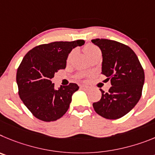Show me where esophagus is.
Wrapping results in <instances>:
<instances>
[{"label":"esophagus","mask_w":155,"mask_h":155,"mask_svg":"<svg viewBox=\"0 0 155 155\" xmlns=\"http://www.w3.org/2000/svg\"><path fill=\"white\" fill-rule=\"evenodd\" d=\"M80 88L81 89H85V90H86V89H88L89 87H88L87 86H86V85H81Z\"/></svg>","instance_id":"esophagus-1"}]
</instances>
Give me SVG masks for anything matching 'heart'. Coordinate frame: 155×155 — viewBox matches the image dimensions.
Masks as SVG:
<instances>
[{"instance_id": "b5f03b06", "label": "heart", "mask_w": 155, "mask_h": 155, "mask_svg": "<svg viewBox=\"0 0 155 155\" xmlns=\"http://www.w3.org/2000/svg\"><path fill=\"white\" fill-rule=\"evenodd\" d=\"M84 51L85 52H86V55H88V57L90 58L92 55H94V54L96 53V52H97V51H100V48H99L98 47L96 46V45H91V44H88L84 47ZM72 52H73V51H71L70 53L69 54L67 60H69V58H71V56H72ZM88 75H89V73H87V72H82V73L78 75L77 76L79 78H84L85 76H87Z\"/></svg>"}]
</instances>
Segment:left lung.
Wrapping results in <instances>:
<instances>
[{"mask_svg": "<svg viewBox=\"0 0 155 155\" xmlns=\"http://www.w3.org/2000/svg\"><path fill=\"white\" fill-rule=\"evenodd\" d=\"M92 42L101 50L102 73L112 85L107 93L100 89L101 99L93 107L106 119H119L131 110L141 97L143 69L134 51L126 45L104 38Z\"/></svg>", "mask_w": 155, "mask_h": 155, "instance_id": "obj_1", "label": "left lung"}]
</instances>
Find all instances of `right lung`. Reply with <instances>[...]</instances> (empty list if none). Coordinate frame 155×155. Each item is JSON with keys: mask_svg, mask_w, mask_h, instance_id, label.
Masks as SVG:
<instances>
[{"mask_svg": "<svg viewBox=\"0 0 155 155\" xmlns=\"http://www.w3.org/2000/svg\"><path fill=\"white\" fill-rule=\"evenodd\" d=\"M84 40L54 41L37 45L25 55L17 70L18 94L34 117L45 122L55 121L66 113L72 96L79 90L76 83L55 89L51 79L64 69L72 48Z\"/></svg>", "mask_w": 155, "mask_h": 155, "instance_id": "add662e5", "label": "right lung"}]
</instances>
